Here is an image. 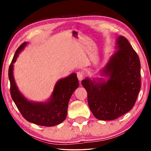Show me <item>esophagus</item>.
<instances>
[{"instance_id": "1", "label": "esophagus", "mask_w": 151, "mask_h": 151, "mask_svg": "<svg viewBox=\"0 0 151 151\" xmlns=\"http://www.w3.org/2000/svg\"><path fill=\"white\" fill-rule=\"evenodd\" d=\"M76 75H77L78 80L81 81L83 80L84 78V73H83V72H82V71H78V72L76 73Z\"/></svg>"}]
</instances>
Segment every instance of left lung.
Wrapping results in <instances>:
<instances>
[{
    "label": "left lung",
    "instance_id": "obj_1",
    "mask_svg": "<svg viewBox=\"0 0 151 151\" xmlns=\"http://www.w3.org/2000/svg\"><path fill=\"white\" fill-rule=\"evenodd\" d=\"M116 45L118 51L111 56L101 73L108 79L86 78L82 81L87 91L89 108L101 121L116 119L131 111L141 86L137 53L122 36L118 37Z\"/></svg>",
    "mask_w": 151,
    "mask_h": 151
}]
</instances>
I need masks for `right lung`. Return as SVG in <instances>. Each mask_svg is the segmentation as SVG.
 <instances>
[{
	"instance_id": "right-lung-1",
	"label": "right lung",
	"mask_w": 151,
	"mask_h": 151,
	"mask_svg": "<svg viewBox=\"0 0 151 151\" xmlns=\"http://www.w3.org/2000/svg\"><path fill=\"white\" fill-rule=\"evenodd\" d=\"M27 45V42H25L17 48L9 66V78L11 97L27 121L40 126H55L66 119L70 98L79 85L76 74L73 73L57 81L48 101L35 103L28 101L18 89L13 76V64L16 62L20 51L24 49Z\"/></svg>"
}]
</instances>
